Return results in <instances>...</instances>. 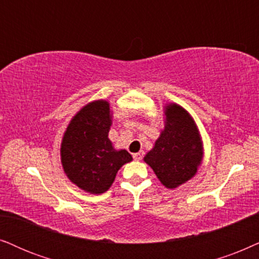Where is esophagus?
I'll return each instance as SVG.
<instances>
[{
	"label": "esophagus",
	"instance_id": "1",
	"mask_svg": "<svg viewBox=\"0 0 259 259\" xmlns=\"http://www.w3.org/2000/svg\"><path fill=\"white\" fill-rule=\"evenodd\" d=\"M143 155H144V151H143V150H141V151H139V153H135V154H134L133 156H134V158H135L136 161H140V160H142Z\"/></svg>",
	"mask_w": 259,
	"mask_h": 259
}]
</instances>
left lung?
<instances>
[{
	"mask_svg": "<svg viewBox=\"0 0 259 259\" xmlns=\"http://www.w3.org/2000/svg\"><path fill=\"white\" fill-rule=\"evenodd\" d=\"M163 116V129L143 160L165 188L175 189L198 173L204 143L194 118L181 105L165 103Z\"/></svg>",
	"mask_w": 259,
	"mask_h": 259,
	"instance_id": "1",
	"label": "left lung"
}]
</instances>
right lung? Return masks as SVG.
I'll return each mask as SVG.
<instances>
[{
  "instance_id": "right-lung-1",
  "label": "right lung",
  "mask_w": 259,
  "mask_h": 259,
  "mask_svg": "<svg viewBox=\"0 0 259 259\" xmlns=\"http://www.w3.org/2000/svg\"><path fill=\"white\" fill-rule=\"evenodd\" d=\"M112 115L105 99L90 102L72 117L61 140L64 173L90 194L108 191L120 167L133 161L132 155L125 149H115L109 139Z\"/></svg>"
}]
</instances>
